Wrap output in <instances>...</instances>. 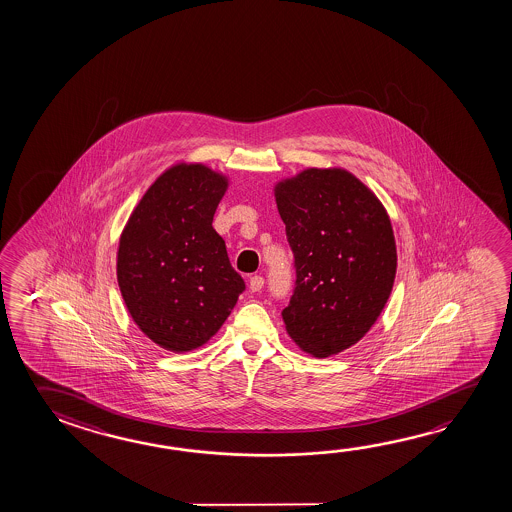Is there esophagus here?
Segmentation results:
<instances>
[{
	"instance_id": "34e87169",
	"label": "esophagus",
	"mask_w": 512,
	"mask_h": 512,
	"mask_svg": "<svg viewBox=\"0 0 512 512\" xmlns=\"http://www.w3.org/2000/svg\"><path fill=\"white\" fill-rule=\"evenodd\" d=\"M262 287H264V278L259 277V275L250 278V291H252V293H259Z\"/></svg>"
}]
</instances>
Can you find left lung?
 I'll return each instance as SVG.
<instances>
[{
    "instance_id": "8db88e82",
    "label": "left lung",
    "mask_w": 512,
    "mask_h": 512,
    "mask_svg": "<svg viewBox=\"0 0 512 512\" xmlns=\"http://www.w3.org/2000/svg\"><path fill=\"white\" fill-rule=\"evenodd\" d=\"M294 255L285 330L303 352L328 357L361 341L393 289L396 244L386 209L344 169H305L275 187Z\"/></svg>"
}]
</instances>
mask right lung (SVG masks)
Returning a JSON list of instances; mask_svg holds the SVG:
<instances>
[{
  "label": "right lung",
  "mask_w": 512,
  "mask_h": 512,
  "mask_svg": "<svg viewBox=\"0 0 512 512\" xmlns=\"http://www.w3.org/2000/svg\"><path fill=\"white\" fill-rule=\"evenodd\" d=\"M227 178L178 164L155 180L119 239L118 284L137 327L169 352L218 332L246 289L212 228Z\"/></svg>",
  "instance_id": "obj_1"
}]
</instances>
